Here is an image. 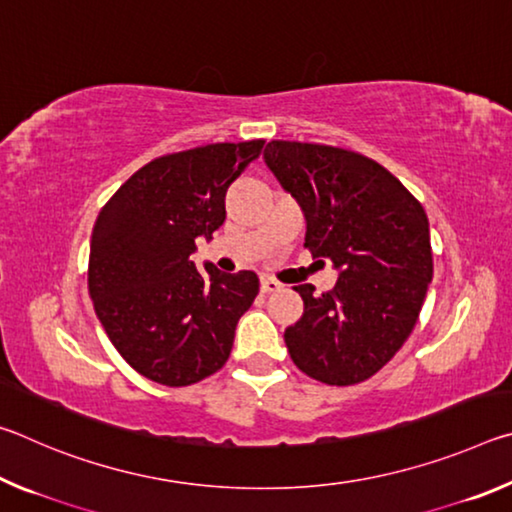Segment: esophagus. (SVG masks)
I'll use <instances>...</instances> for the list:
<instances>
[{
	"label": "esophagus",
	"mask_w": 512,
	"mask_h": 512,
	"mask_svg": "<svg viewBox=\"0 0 512 512\" xmlns=\"http://www.w3.org/2000/svg\"><path fill=\"white\" fill-rule=\"evenodd\" d=\"M282 284L273 280V277H262V291L264 293H273V291H280Z\"/></svg>",
	"instance_id": "1"
}]
</instances>
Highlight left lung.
<instances>
[{"mask_svg":"<svg viewBox=\"0 0 512 512\" xmlns=\"http://www.w3.org/2000/svg\"><path fill=\"white\" fill-rule=\"evenodd\" d=\"M264 162L305 214V246L339 271L316 296L293 287L305 311L284 343L305 375L329 386L366 381L418 323L433 277L429 221L391 171L354 151L273 140Z\"/></svg>","mask_w":512,"mask_h":512,"instance_id":"1","label":"left lung"}]
</instances>
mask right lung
I'll return each instance as SVG.
<instances>
[{"mask_svg":"<svg viewBox=\"0 0 512 512\" xmlns=\"http://www.w3.org/2000/svg\"><path fill=\"white\" fill-rule=\"evenodd\" d=\"M264 142L162 155L103 205L90 239L88 287L117 352L146 379L189 386L228 361L239 318L259 293L253 271H196V239L225 221V192Z\"/></svg>","mask_w":512,"mask_h":512,"instance_id":"1","label":"right lung"}]
</instances>
